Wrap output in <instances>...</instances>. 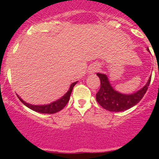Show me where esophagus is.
I'll list each match as a JSON object with an SVG mask.
<instances>
[{
    "label": "esophagus",
    "instance_id": "1",
    "mask_svg": "<svg viewBox=\"0 0 159 159\" xmlns=\"http://www.w3.org/2000/svg\"><path fill=\"white\" fill-rule=\"evenodd\" d=\"M96 70H98V68H94V69H93L92 70H91V72H95Z\"/></svg>",
    "mask_w": 159,
    "mask_h": 159
}]
</instances>
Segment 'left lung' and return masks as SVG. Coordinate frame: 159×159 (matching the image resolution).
Listing matches in <instances>:
<instances>
[{"label":"left lung","mask_w":159,"mask_h":159,"mask_svg":"<svg viewBox=\"0 0 159 159\" xmlns=\"http://www.w3.org/2000/svg\"><path fill=\"white\" fill-rule=\"evenodd\" d=\"M97 75L100 78L101 87L96 94V100L102 108L110 111H124L137 105L146 93L151 82L150 77L148 83L139 91L131 94H123L113 89L106 75L100 73Z\"/></svg>","instance_id":"1"}]
</instances>
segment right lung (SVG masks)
I'll return each mask as SVG.
<instances>
[{
  "label": "right lung",
  "mask_w": 159,
  "mask_h": 159,
  "mask_svg": "<svg viewBox=\"0 0 159 159\" xmlns=\"http://www.w3.org/2000/svg\"><path fill=\"white\" fill-rule=\"evenodd\" d=\"M77 84L76 82H74L73 84L70 85L69 90H68V92L65 94L62 98H61L59 100L56 101V102H52V103L49 104V105H30V104L26 103L25 102H24L18 95V98L20 99V102L24 104L25 105H26L28 108H30L31 110L35 111L37 112H40V113L42 114H54L58 112L59 111L62 110L65 107V105H67V103L68 102L70 99V95L71 94V91L73 90L74 86Z\"/></svg>",
  "instance_id": "obj_1"
}]
</instances>
